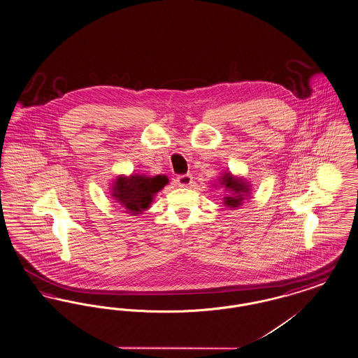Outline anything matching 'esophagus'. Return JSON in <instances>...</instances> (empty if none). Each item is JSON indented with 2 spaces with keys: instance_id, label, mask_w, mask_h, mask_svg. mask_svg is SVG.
<instances>
[{
  "instance_id": "obj_1",
  "label": "esophagus",
  "mask_w": 358,
  "mask_h": 358,
  "mask_svg": "<svg viewBox=\"0 0 358 358\" xmlns=\"http://www.w3.org/2000/svg\"><path fill=\"white\" fill-rule=\"evenodd\" d=\"M177 184L181 187H187V186L193 184V177L192 174H182V176H178L177 177Z\"/></svg>"
}]
</instances>
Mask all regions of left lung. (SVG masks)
<instances>
[{
	"mask_svg": "<svg viewBox=\"0 0 358 358\" xmlns=\"http://www.w3.org/2000/svg\"><path fill=\"white\" fill-rule=\"evenodd\" d=\"M215 185L225 189L227 196L224 197V205L230 209L241 206L243 201L250 199V182L243 177L231 174V172L222 173V176H220L218 178V184Z\"/></svg>",
	"mask_w": 358,
	"mask_h": 358,
	"instance_id": "1",
	"label": "left lung"
}]
</instances>
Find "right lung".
Masks as SVG:
<instances>
[{
  "label": "right lung",
  "mask_w": 358,
  "mask_h": 358,
  "mask_svg": "<svg viewBox=\"0 0 358 358\" xmlns=\"http://www.w3.org/2000/svg\"><path fill=\"white\" fill-rule=\"evenodd\" d=\"M169 184L166 176H145V174H120L110 186V194L118 202L125 213L141 215L150 208L155 196L164 186Z\"/></svg>",
  "instance_id": "add662e5"
}]
</instances>
